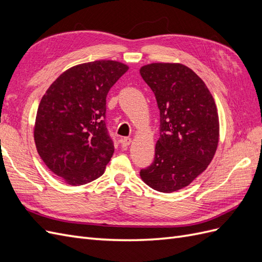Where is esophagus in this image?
I'll use <instances>...</instances> for the list:
<instances>
[{
    "label": "esophagus",
    "mask_w": 262,
    "mask_h": 262,
    "mask_svg": "<svg viewBox=\"0 0 262 262\" xmlns=\"http://www.w3.org/2000/svg\"><path fill=\"white\" fill-rule=\"evenodd\" d=\"M120 143H121L122 147H126L128 145H130V143H131V138H129V137L121 138L120 139Z\"/></svg>",
    "instance_id": "obj_1"
}]
</instances>
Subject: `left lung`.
Listing matches in <instances>:
<instances>
[{
    "label": "left lung",
    "mask_w": 262,
    "mask_h": 262,
    "mask_svg": "<svg viewBox=\"0 0 262 262\" xmlns=\"http://www.w3.org/2000/svg\"><path fill=\"white\" fill-rule=\"evenodd\" d=\"M140 73L155 95L161 121L154 161L140 175L157 191H177L204 171L215 154L216 105L204 82L185 66L152 63Z\"/></svg>",
    "instance_id": "obj_1"
}]
</instances>
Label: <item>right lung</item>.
<instances>
[{
    "label": "right lung",
    "instance_id": "right-lung-1",
    "mask_svg": "<svg viewBox=\"0 0 262 262\" xmlns=\"http://www.w3.org/2000/svg\"><path fill=\"white\" fill-rule=\"evenodd\" d=\"M128 67L94 61L61 74L39 104L35 143L52 172L72 186L97 179L115 146L106 122V98Z\"/></svg>",
    "mask_w": 262,
    "mask_h": 262
}]
</instances>
